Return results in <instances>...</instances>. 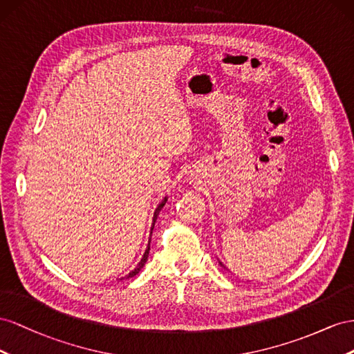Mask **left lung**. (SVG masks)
I'll list each match as a JSON object with an SVG mask.
<instances>
[{"mask_svg":"<svg viewBox=\"0 0 354 354\" xmlns=\"http://www.w3.org/2000/svg\"><path fill=\"white\" fill-rule=\"evenodd\" d=\"M219 266H221L222 268H224V270H227V267H224V264H222V262H221V261H219Z\"/></svg>","mask_w":354,"mask_h":354,"instance_id":"8db88e82","label":"left lung"}]
</instances>
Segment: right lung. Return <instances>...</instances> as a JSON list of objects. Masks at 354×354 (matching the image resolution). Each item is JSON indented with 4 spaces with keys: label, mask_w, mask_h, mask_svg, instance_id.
<instances>
[{
    "label": "right lung",
    "mask_w": 354,
    "mask_h": 354,
    "mask_svg": "<svg viewBox=\"0 0 354 354\" xmlns=\"http://www.w3.org/2000/svg\"><path fill=\"white\" fill-rule=\"evenodd\" d=\"M167 196L163 198V200H161L160 201V203H158V206L156 207V210H154V216H153V225H151V231H153V228H154V224H156V219H157V216H158V214H160V210L161 209H163L165 207V205H166V201H167ZM149 241H151V239H149ZM148 254H149V243H148V246H147V249H145V254H144V257H142V259H140L139 261V264L136 266V268L133 270V271H130L129 272V274L126 276V279H130V277H133V276H136L138 274V272L140 271V270H142V267L145 266V262H147V259H148Z\"/></svg>",
    "instance_id": "add662e5"
}]
</instances>
